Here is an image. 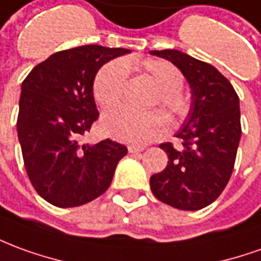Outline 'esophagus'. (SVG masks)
<instances>
[{
  "label": "esophagus",
  "mask_w": 261,
  "mask_h": 261,
  "mask_svg": "<svg viewBox=\"0 0 261 261\" xmlns=\"http://www.w3.org/2000/svg\"><path fill=\"white\" fill-rule=\"evenodd\" d=\"M144 151V147H136V145H128V152L131 154H137V152H141Z\"/></svg>",
  "instance_id": "obj_1"
}]
</instances>
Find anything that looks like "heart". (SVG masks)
I'll use <instances>...</instances> for the list:
<instances>
[{"instance_id": "b5f03b06", "label": "heart", "mask_w": 261, "mask_h": 261, "mask_svg": "<svg viewBox=\"0 0 261 261\" xmlns=\"http://www.w3.org/2000/svg\"><path fill=\"white\" fill-rule=\"evenodd\" d=\"M134 66L141 67L160 87V94L154 100V105H162L174 117L187 114L189 103L181 92L184 77L174 65L167 61H145ZM127 74L128 69L123 61H112L100 67L93 80V96L101 107H116L124 100ZM101 128L106 134L120 141L143 145L167 134L171 128V121L161 110L136 112L118 109L103 114Z\"/></svg>"}]
</instances>
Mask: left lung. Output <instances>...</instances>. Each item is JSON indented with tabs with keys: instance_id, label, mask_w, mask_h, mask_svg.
<instances>
[{
	"instance_id": "left-lung-1",
	"label": "left lung",
	"mask_w": 261,
	"mask_h": 261,
	"mask_svg": "<svg viewBox=\"0 0 261 261\" xmlns=\"http://www.w3.org/2000/svg\"><path fill=\"white\" fill-rule=\"evenodd\" d=\"M178 67L191 86V109L176 133L181 147L160 145L168 164L149 178L156 199L181 211H198L222 194L234 167L242 136L239 96L223 74L206 62L175 50H151Z\"/></svg>"
}]
</instances>
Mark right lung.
<instances>
[{"instance_id": "right-lung-1", "label": "right lung", "mask_w": 261, "mask_h": 261, "mask_svg": "<svg viewBox=\"0 0 261 261\" xmlns=\"http://www.w3.org/2000/svg\"><path fill=\"white\" fill-rule=\"evenodd\" d=\"M130 49L85 45L50 55L21 86L18 140L29 181L43 199L74 207L109 189L127 147L112 140L80 144L99 112L93 80L105 63Z\"/></svg>"}]
</instances>
